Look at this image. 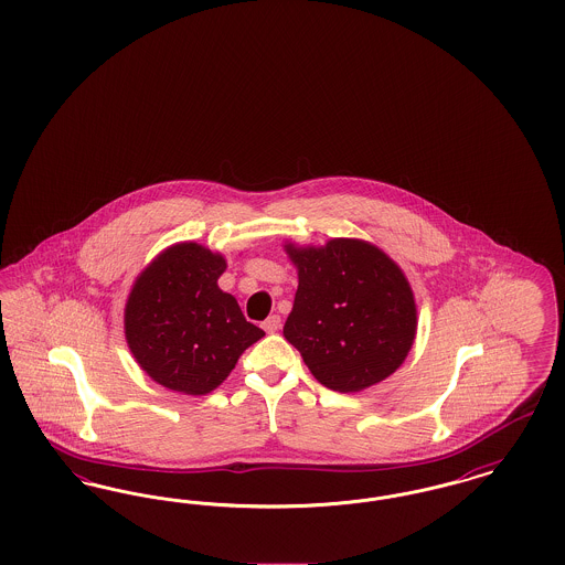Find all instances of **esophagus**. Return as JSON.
Returning a JSON list of instances; mask_svg holds the SVG:
<instances>
[{"mask_svg":"<svg viewBox=\"0 0 565 565\" xmlns=\"http://www.w3.org/2000/svg\"><path fill=\"white\" fill-rule=\"evenodd\" d=\"M263 328H265V332L275 334V332L281 328V318H279V316H270V318H267V320L263 322Z\"/></svg>","mask_w":565,"mask_h":565,"instance_id":"obj_1","label":"esophagus"}]
</instances>
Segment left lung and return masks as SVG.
Returning a JSON list of instances; mask_svg holds the SVG:
<instances>
[{"label": "left lung", "mask_w": 565, "mask_h": 565, "mask_svg": "<svg viewBox=\"0 0 565 565\" xmlns=\"http://www.w3.org/2000/svg\"><path fill=\"white\" fill-rule=\"evenodd\" d=\"M298 270L284 337L328 390L362 392L394 375L417 334V305L403 269L376 245L337 237L284 245Z\"/></svg>", "instance_id": "1"}]
</instances>
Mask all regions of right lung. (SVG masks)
I'll use <instances>...</instances> for the list:
<instances>
[{
    "mask_svg": "<svg viewBox=\"0 0 565 565\" xmlns=\"http://www.w3.org/2000/svg\"><path fill=\"white\" fill-rule=\"evenodd\" d=\"M220 252L175 243L141 270L125 305V337L137 364L159 385L203 396L231 375L265 332L243 318L237 298L217 288Z\"/></svg>",
    "mask_w": 565,
    "mask_h": 565,
    "instance_id": "right-lung-1",
    "label": "right lung"
}]
</instances>
